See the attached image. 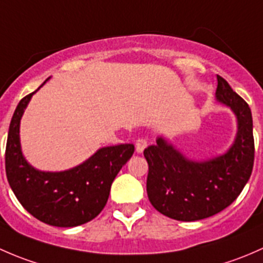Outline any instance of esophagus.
Wrapping results in <instances>:
<instances>
[{
	"instance_id": "34e87169",
	"label": "esophagus",
	"mask_w": 263,
	"mask_h": 263,
	"mask_svg": "<svg viewBox=\"0 0 263 263\" xmlns=\"http://www.w3.org/2000/svg\"><path fill=\"white\" fill-rule=\"evenodd\" d=\"M147 145H148L147 139H144V138H139V139H137V142H135V149H137L138 153H142V152L147 148Z\"/></svg>"
}]
</instances>
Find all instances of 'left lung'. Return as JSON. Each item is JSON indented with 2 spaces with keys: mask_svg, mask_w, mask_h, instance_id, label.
<instances>
[{
  "mask_svg": "<svg viewBox=\"0 0 263 263\" xmlns=\"http://www.w3.org/2000/svg\"><path fill=\"white\" fill-rule=\"evenodd\" d=\"M216 78V100L231 107L238 123L237 137L227 153L209 161H191L162 137L144 149L149 166L148 199L154 209L176 220H201L220 213L237 199L252 173L251 109L223 77Z\"/></svg>",
  "mask_w": 263,
  "mask_h": 263,
  "instance_id": "8db88e82",
  "label": "left lung"
}]
</instances>
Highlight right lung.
<instances>
[{"label":"right lung","mask_w":263,"mask_h":263,"mask_svg":"<svg viewBox=\"0 0 263 263\" xmlns=\"http://www.w3.org/2000/svg\"><path fill=\"white\" fill-rule=\"evenodd\" d=\"M36 91L18 102L11 119L5 154L7 180L24 209L40 221L63 228L81 226L102 212L114 178L130 159L134 145L104 147L67 171L35 170L21 152L20 120Z\"/></svg>","instance_id":"1"}]
</instances>
